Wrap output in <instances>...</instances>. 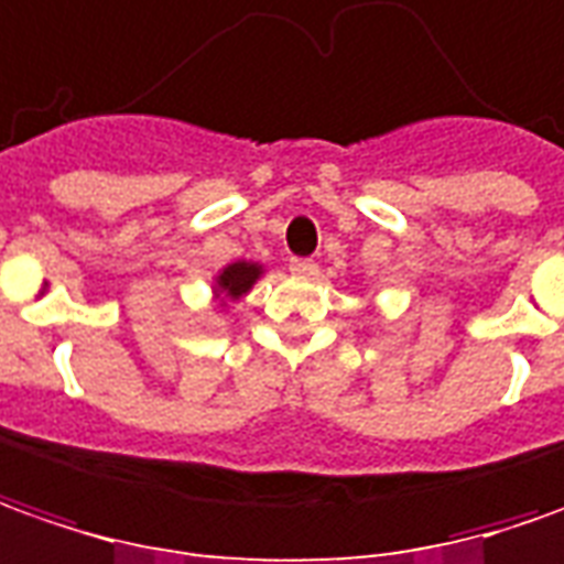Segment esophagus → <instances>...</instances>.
Returning <instances> with one entry per match:
<instances>
[{
    "instance_id": "1",
    "label": "esophagus",
    "mask_w": 564,
    "mask_h": 564,
    "mask_svg": "<svg viewBox=\"0 0 564 564\" xmlns=\"http://www.w3.org/2000/svg\"><path fill=\"white\" fill-rule=\"evenodd\" d=\"M290 271L299 274V278H314V274H317V262H314V259H305V256H293V259H290Z\"/></svg>"
}]
</instances>
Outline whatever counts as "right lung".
Listing matches in <instances>:
<instances>
[{
    "mask_svg": "<svg viewBox=\"0 0 564 564\" xmlns=\"http://www.w3.org/2000/svg\"><path fill=\"white\" fill-rule=\"evenodd\" d=\"M259 271L262 268L252 265V262H234L221 271V278H218V286L228 293V296H240V293H247L256 278H259Z\"/></svg>",
    "mask_w": 564,
    "mask_h": 564,
    "instance_id": "add662e5",
    "label": "right lung"
}]
</instances>
